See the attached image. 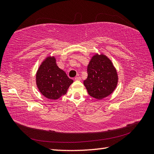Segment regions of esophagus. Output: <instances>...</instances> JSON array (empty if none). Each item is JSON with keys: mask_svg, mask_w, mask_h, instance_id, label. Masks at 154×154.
<instances>
[{"mask_svg": "<svg viewBox=\"0 0 154 154\" xmlns=\"http://www.w3.org/2000/svg\"><path fill=\"white\" fill-rule=\"evenodd\" d=\"M81 79H82V78H81L79 76L75 77V80H76V81H81Z\"/></svg>", "mask_w": 154, "mask_h": 154, "instance_id": "34e87169", "label": "esophagus"}]
</instances>
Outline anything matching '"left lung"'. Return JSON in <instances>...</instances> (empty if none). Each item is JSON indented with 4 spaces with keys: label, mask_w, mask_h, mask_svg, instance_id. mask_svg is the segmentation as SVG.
<instances>
[{
    "label": "left lung",
    "mask_w": 154,
    "mask_h": 154,
    "mask_svg": "<svg viewBox=\"0 0 154 154\" xmlns=\"http://www.w3.org/2000/svg\"><path fill=\"white\" fill-rule=\"evenodd\" d=\"M88 78L83 82L92 97L101 100L116 89L118 73L112 62L103 54H95L88 66Z\"/></svg>",
    "instance_id": "1"
}]
</instances>
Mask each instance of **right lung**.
<instances>
[{
  "mask_svg": "<svg viewBox=\"0 0 154 154\" xmlns=\"http://www.w3.org/2000/svg\"><path fill=\"white\" fill-rule=\"evenodd\" d=\"M36 82L40 92L45 97L56 100L66 94L73 81L57 66L55 57L49 56L38 68Z\"/></svg>",
  "mask_w": 154,
  "mask_h": 154,
  "instance_id": "right-lung-1",
  "label": "right lung"
}]
</instances>
